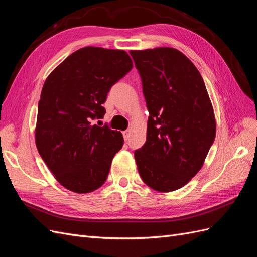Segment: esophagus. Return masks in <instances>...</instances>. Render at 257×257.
<instances>
[{
	"mask_svg": "<svg viewBox=\"0 0 257 257\" xmlns=\"http://www.w3.org/2000/svg\"><path fill=\"white\" fill-rule=\"evenodd\" d=\"M128 137H130V131H124L123 132V138L124 141H128Z\"/></svg>",
	"mask_w": 257,
	"mask_h": 257,
	"instance_id": "34e87169",
	"label": "esophagus"
}]
</instances>
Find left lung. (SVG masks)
Segmentation results:
<instances>
[{
    "label": "left lung",
    "instance_id": "left-lung-1",
    "mask_svg": "<svg viewBox=\"0 0 257 257\" xmlns=\"http://www.w3.org/2000/svg\"><path fill=\"white\" fill-rule=\"evenodd\" d=\"M149 119L134 157L143 181L162 193L181 189L203 167L216 122L203 77L175 48L131 50Z\"/></svg>",
    "mask_w": 257,
    "mask_h": 257
}]
</instances>
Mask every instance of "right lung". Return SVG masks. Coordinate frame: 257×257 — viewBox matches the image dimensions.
Wrapping results in <instances>:
<instances>
[{"label":"right lung","instance_id":"right-lung-1","mask_svg":"<svg viewBox=\"0 0 257 257\" xmlns=\"http://www.w3.org/2000/svg\"><path fill=\"white\" fill-rule=\"evenodd\" d=\"M132 67L126 51L89 46L68 56L46 79L35 144L65 189L84 194L105 183L123 136L108 126L92 125L91 120L104 118L107 93Z\"/></svg>","mask_w":257,"mask_h":257}]
</instances>
